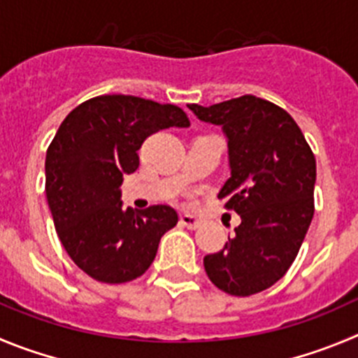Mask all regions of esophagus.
I'll return each instance as SVG.
<instances>
[{
  "label": "esophagus",
  "instance_id": "1",
  "mask_svg": "<svg viewBox=\"0 0 358 358\" xmlns=\"http://www.w3.org/2000/svg\"><path fill=\"white\" fill-rule=\"evenodd\" d=\"M180 222H182V226H185V228L189 229H198L199 226H201L199 217L190 215V213H183V215H180Z\"/></svg>",
  "mask_w": 358,
  "mask_h": 358
}]
</instances>
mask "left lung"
I'll return each instance as SVG.
<instances>
[{
  "mask_svg": "<svg viewBox=\"0 0 358 358\" xmlns=\"http://www.w3.org/2000/svg\"><path fill=\"white\" fill-rule=\"evenodd\" d=\"M189 109L224 132L229 178L217 198L242 219L224 249L205 256L206 275L229 295H255L299 255L315 215L316 159L295 120L268 100L243 95Z\"/></svg>",
  "mask_w": 358,
  "mask_h": 358,
  "instance_id": "1",
  "label": "left lung"
}]
</instances>
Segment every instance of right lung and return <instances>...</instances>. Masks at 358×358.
<instances>
[{
	"mask_svg": "<svg viewBox=\"0 0 358 358\" xmlns=\"http://www.w3.org/2000/svg\"><path fill=\"white\" fill-rule=\"evenodd\" d=\"M189 125L173 103L132 95L95 96L63 120L45 155V196L63 247L90 277L120 285L150 268L178 213L168 205L123 208L120 187L148 136Z\"/></svg>",
	"mask_w": 358,
	"mask_h": 358,
	"instance_id": "right-lung-1",
	"label": "right lung"
}]
</instances>
